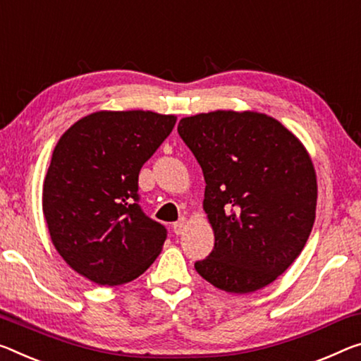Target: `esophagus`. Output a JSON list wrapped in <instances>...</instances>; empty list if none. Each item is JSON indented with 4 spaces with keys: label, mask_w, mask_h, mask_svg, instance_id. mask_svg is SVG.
Instances as JSON below:
<instances>
[{
    "label": "esophagus",
    "mask_w": 361,
    "mask_h": 361,
    "mask_svg": "<svg viewBox=\"0 0 361 361\" xmlns=\"http://www.w3.org/2000/svg\"><path fill=\"white\" fill-rule=\"evenodd\" d=\"M186 219L185 216H181V219L178 220V221H175L173 223V231H175V234H183L185 233V230H186Z\"/></svg>",
    "instance_id": "1"
}]
</instances>
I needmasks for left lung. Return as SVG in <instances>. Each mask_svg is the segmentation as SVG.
<instances>
[{
	"instance_id": "left-lung-1",
	"label": "left lung",
	"mask_w": 361,
	"mask_h": 361,
	"mask_svg": "<svg viewBox=\"0 0 361 361\" xmlns=\"http://www.w3.org/2000/svg\"><path fill=\"white\" fill-rule=\"evenodd\" d=\"M178 133L202 169V205L215 236L194 268L231 294L265 288L312 233L318 186L307 149L281 122L252 111L185 117Z\"/></svg>"
}]
</instances>
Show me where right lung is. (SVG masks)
<instances>
[{"instance_id":"1","label":"right lung","mask_w":361,"mask_h":361,"mask_svg":"<svg viewBox=\"0 0 361 361\" xmlns=\"http://www.w3.org/2000/svg\"><path fill=\"white\" fill-rule=\"evenodd\" d=\"M175 122L151 111H99L57 141L43 214L57 252L90 281H133L162 250L167 230L141 210L138 175Z\"/></svg>"}]
</instances>
